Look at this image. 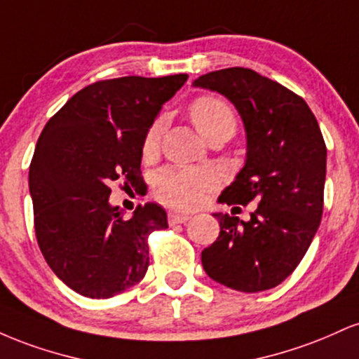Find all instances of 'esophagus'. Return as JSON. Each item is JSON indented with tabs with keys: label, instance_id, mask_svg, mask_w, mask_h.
<instances>
[{
	"label": "esophagus",
	"instance_id": "obj_1",
	"mask_svg": "<svg viewBox=\"0 0 359 359\" xmlns=\"http://www.w3.org/2000/svg\"><path fill=\"white\" fill-rule=\"evenodd\" d=\"M191 219V214H184V212H170L168 214V224L175 226V224H184Z\"/></svg>",
	"mask_w": 359,
	"mask_h": 359
}]
</instances>
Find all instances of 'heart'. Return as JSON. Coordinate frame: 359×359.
I'll list each match as a JSON object with an SVG mask.
<instances>
[{
  "instance_id": "obj_1",
  "label": "heart",
  "mask_w": 359,
  "mask_h": 359,
  "mask_svg": "<svg viewBox=\"0 0 359 359\" xmlns=\"http://www.w3.org/2000/svg\"><path fill=\"white\" fill-rule=\"evenodd\" d=\"M192 123L204 138L219 131L233 133L236 121L231 108L219 97L203 96L189 109ZM162 135V121H155L143 138V156L155 155ZM216 187V175L209 168L167 167L155 177V196L162 203L175 208H194L203 201L204 194Z\"/></svg>"
}]
</instances>
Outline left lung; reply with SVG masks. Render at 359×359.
I'll return each mask as SVG.
<instances>
[{
	"label": "left lung",
	"instance_id": "1",
	"mask_svg": "<svg viewBox=\"0 0 359 359\" xmlns=\"http://www.w3.org/2000/svg\"><path fill=\"white\" fill-rule=\"evenodd\" d=\"M192 86L231 101L245 126V165L221 203H259L248 221L212 214L221 231L201 255L203 266L233 290H269L297 269L319 228L327 156L323 133L302 97L251 69H221Z\"/></svg>",
	"mask_w": 359,
	"mask_h": 359
}]
</instances>
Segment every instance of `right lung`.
Returning a JSON list of instances; mask_svg holds the SVG:
<instances>
[{
  "label": "right lung",
  "instance_id": "1",
  "mask_svg": "<svg viewBox=\"0 0 359 359\" xmlns=\"http://www.w3.org/2000/svg\"><path fill=\"white\" fill-rule=\"evenodd\" d=\"M128 76L88 86L48 119L30 163L35 233L45 262L74 292L109 299L145 277L148 234L168 228L162 205L130 219L109 204L119 177L140 182L142 147L160 109L187 81Z\"/></svg>",
  "mask_w": 359,
  "mask_h": 359
}]
</instances>
